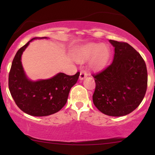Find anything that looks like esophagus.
Instances as JSON below:
<instances>
[{
  "mask_svg": "<svg viewBox=\"0 0 155 155\" xmlns=\"http://www.w3.org/2000/svg\"><path fill=\"white\" fill-rule=\"evenodd\" d=\"M87 73L84 71H81V72H80V79L83 80L84 78L87 77Z\"/></svg>",
  "mask_w": 155,
  "mask_h": 155,
  "instance_id": "1",
  "label": "esophagus"
}]
</instances>
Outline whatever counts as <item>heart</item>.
<instances>
[{
  "mask_svg": "<svg viewBox=\"0 0 155 155\" xmlns=\"http://www.w3.org/2000/svg\"><path fill=\"white\" fill-rule=\"evenodd\" d=\"M109 55V48L106 44L89 43L80 48L78 53L77 59L79 61H84L92 57V67L100 69L107 63Z\"/></svg>",
  "mask_w": 155,
  "mask_h": 155,
  "instance_id": "1",
  "label": "heart"
}]
</instances>
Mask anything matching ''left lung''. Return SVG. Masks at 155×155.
<instances>
[{
	"instance_id": "1",
	"label": "left lung",
	"mask_w": 155,
	"mask_h": 155,
	"mask_svg": "<svg viewBox=\"0 0 155 155\" xmlns=\"http://www.w3.org/2000/svg\"><path fill=\"white\" fill-rule=\"evenodd\" d=\"M114 48L113 62L96 74L93 103L101 113L122 116L142 102L147 86V71L140 54L126 42L109 40Z\"/></svg>"
}]
</instances>
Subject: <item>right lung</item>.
<instances>
[{"instance_id":"right-lung-1","label":"right lung","mask_w":155,"mask_h":155,"mask_svg":"<svg viewBox=\"0 0 155 155\" xmlns=\"http://www.w3.org/2000/svg\"><path fill=\"white\" fill-rule=\"evenodd\" d=\"M33 38L21 47L12 61L8 87L17 106L29 115L46 116L62 109L67 102L70 90L77 82L80 72L74 75L59 73L50 79L31 81L23 70L21 56ZM46 37H41L44 39Z\"/></svg>"}]
</instances>
